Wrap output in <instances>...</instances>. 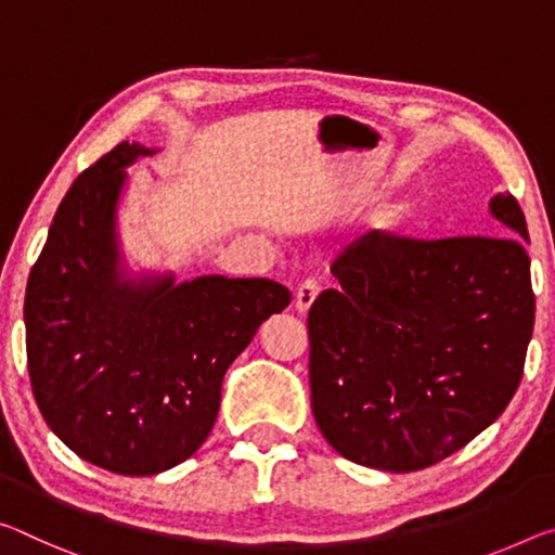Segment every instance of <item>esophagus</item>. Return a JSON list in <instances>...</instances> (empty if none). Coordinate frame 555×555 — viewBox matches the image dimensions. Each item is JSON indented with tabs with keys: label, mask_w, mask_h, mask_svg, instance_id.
I'll return each mask as SVG.
<instances>
[{
	"label": "esophagus",
	"mask_w": 555,
	"mask_h": 555,
	"mask_svg": "<svg viewBox=\"0 0 555 555\" xmlns=\"http://www.w3.org/2000/svg\"><path fill=\"white\" fill-rule=\"evenodd\" d=\"M319 294H321L319 281L306 279L304 284H298V288H296V309L301 311V313H306L313 306L315 298H319Z\"/></svg>",
	"instance_id": "34e87169"
}]
</instances>
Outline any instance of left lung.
I'll return each instance as SVG.
<instances>
[{
    "mask_svg": "<svg viewBox=\"0 0 555 555\" xmlns=\"http://www.w3.org/2000/svg\"><path fill=\"white\" fill-rule=\"evenodd\" d=\"M489 212L506 236L375 230L331 263L340 288L309 311V380L315 425L346 460L425 469L512 402L533 333L529 230L508 192Z\"/></svg>",
    "mask_w": 555,
    "mask_h": 555,
    "instance_id": "obj_1",
    "label": "left lung"
}]
</instances>
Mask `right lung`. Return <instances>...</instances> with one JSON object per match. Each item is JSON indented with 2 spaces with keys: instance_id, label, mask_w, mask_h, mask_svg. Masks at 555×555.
Segmentation results:
<instances>
[{
  "instance_id": "obj_1",
  "label": "right lung",
  "mask_w": 555,
  "mask_h": 555,
  "mask_svg": "<svg viewBox=\"0 0 555 555\" xmlns=\"http://www.w3.org/2000/svg\"><path fill=\"white\" fill-rule=\"evenodd\" d=\"M155 147L120 143L61 199L24 298L34 398L68 450L151 477L199 450L222 380L292 292L271 279L128 271L118 207L126 167Z\"/></svg>"
}]
</instances>
